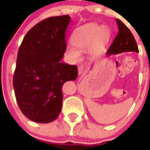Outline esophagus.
<instances>
[{"mask_svg": "<svg viewBox=\"0 0 150 150\" xmlns=\"http://www.w3.org/2000/svg\"><path fill=\"white\" fill-rule=\"evenodd\" d=\"M78 74H79V75H81V74H83L84 72L85 69L83 66H79L78 68Z\"/></svg>", "mask_w": 150, "mask_h": 150, "instance_id": "obj_1", "label": "esophagus"}]
</instances>
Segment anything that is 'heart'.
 <instances>
[{"label":"heart","mask_w":150,"mask_h":150,"mask_svg":"<svg viewBox=\"0 0 150 150\" xmlns=\"http://www.w3.org/2000/svg\"><path fill=\"white\" fill-rule=\"evenodd\" d=\"M110 36V30L107 26L99 27L96 24H88L75 30L72 38L74 45H68L67 51L72 59L75 61L81 57V52L77 47L81 50L90 48V52L97 55L109 40Z\"/></svg>","instance_id":"obj_1"}]
</instances>
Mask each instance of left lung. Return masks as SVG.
Returning a JSON list of instances; mask_svg holds the SVG:
<instances>
[{"label":"left lung","instance_id":"1","mask_svg":"<svg viewBox=\"0 0 150 150\" xmlns=\"http://www.w3.org/2000/svg\"><path fill=\"white\" fill-rule=\"evenodd\" d=\"M118 33L107 51V55L118 54L124 51L139 52L138 46L130 30L120 19H116Z\"/></svg>","mask_w":150,"mask_h":150}]
</instances>
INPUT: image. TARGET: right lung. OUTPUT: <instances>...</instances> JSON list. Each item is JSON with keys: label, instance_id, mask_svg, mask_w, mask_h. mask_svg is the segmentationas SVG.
Returning a JSON list of instances; mask_svg holds the SVG:
<instances>
[{"label": "right lung", "instance_id": "right-lung-1", "mask_svg": "<svg viewBox=\"0 0 150 150\" xmlns=\"http://www.w3.org/2000/svg\"><path fill=\"white\" fill-rule=\"evenodd\" d=\"M69 22L68 15L43 19L29 30L19 48L13 86L19 109L32 121L56 120L62 106V86L78 77L76 66L61 62Z\"/></svg>", "mask_w": 150, "mask_h": 150}]
</instances>
